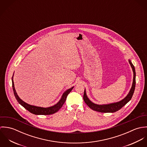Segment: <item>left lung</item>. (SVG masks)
Instances as JSON below:
<instances>
[{
  "mask_svg": "<svg viewBox=\"0 0 147 147\" xmlns=\"http://www.w3.org/2000/svg\"><path fill=\"white\" fill-rule=\"evenodd\" d=\"M128 62L131 65V67L132 69L133 73H134V78H133V82L132 85L131 86V88L128 93V94L126 96V97L124 98L121 101L115 102V103H111L109 104H105V105H98L96 104L93 102H92L87 97L86 94L85 89L84 90V96H83V99L86 104L88 105L91 109L100 112V113H114L117 111H118L120 110L123 106L126 105L127 102H128L134 93L135 88V84H136V72H135V69L134 67V65L131 62V61L129 59Z\"/></svg>",
  "mask_w": 147,
  "mask_h": 147,
  "instance_id": "1",
  "label": "left lung"
}]
</instances>
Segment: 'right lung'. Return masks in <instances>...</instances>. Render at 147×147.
<instances>
[{
	"mask_svg": "<svg viewBox=\"0 0 147 147\" xmlns=\"http://www.w3.org/2000/svg\"><path fill=\"white\" fill-rule=\"evenodd\" d=\"M13 78V75L12 78V88H13L14 95H15V98L17 100L18 102L21 106H22L25 109H26L27 110H28L29 112H30L31 113L35 114V115H50V114H53L57 112L64 104L68 94L71 92V91L74 87V86H72V88L65 90L63 93V95H62L61 100L55 105L50 106V107H38V106H36L29 105V104L25 102L24 101H23L20 98V97L18 95V94L16 92V90L15 89Z\"/></svg>",
	"mask_w": 147,
	"mask_h": 147,
	"instance_id": "add662e5",
	"label": "right lung"
}]
</instances>
